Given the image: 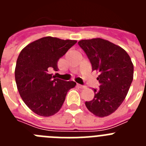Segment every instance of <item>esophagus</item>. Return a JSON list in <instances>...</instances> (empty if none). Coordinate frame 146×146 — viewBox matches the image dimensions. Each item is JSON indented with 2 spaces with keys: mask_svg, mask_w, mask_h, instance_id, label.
<instances>
[{
  "mask_svg": "<svg viewBox=\"0 0 146 146\" xmlns=\"http://www.w3.org/2000/svg\"><path fill=\"white\" fill-rule=\"evenodd\" d=\"M77 86L78 88H85V86H82V85H80V84H77Z\"/></svg>",
  "mask_w": 146,
  "mask_h": 146,
  "instance_id": "esophagus-1",
  "label": "esophagus"
}]
</instances>
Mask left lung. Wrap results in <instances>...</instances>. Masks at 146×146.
<instances>
[{
  "instance_id": "obj_1",
  "label": "left lung",
  "mask_w": 146,
  "mask_h": 146,
  "mask_svg": "<svg viewBox=\"0 0 146 146\" xmlns=\"http://www.w3.org/2000/svg\"><path fill=\"white\" fill-rule=\"evenodd\" d=\"M92 71L99 73V89L94 88V98L86 102L89 111L96 116H108L124 100L133 80L134 66L128 53L121 47L100 38L81 40Z\"/></svg>"
}]
</instances>
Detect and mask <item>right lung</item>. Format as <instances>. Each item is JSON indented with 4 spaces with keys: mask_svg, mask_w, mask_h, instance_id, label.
<instances>
[{
    "mask_svg": "<svg viewBox=\"0 0 146 146\" xmlns=\"http://www.w3.org/2000/svg\"><path fill=\"white\" fill-rule=\"evenodd\" d=\"M77 43L47 36L31 42L20 52L17 60L15 80L18 91L27 106L41 116L53 115L60 110L67 92L76 82L55 78L58 60Z\"/></svg>",
    "mask_w": 146,
    "mask_h": 146,
    "instance_id": "add662e5",
    "label": "right lung"
}]
</instances>
